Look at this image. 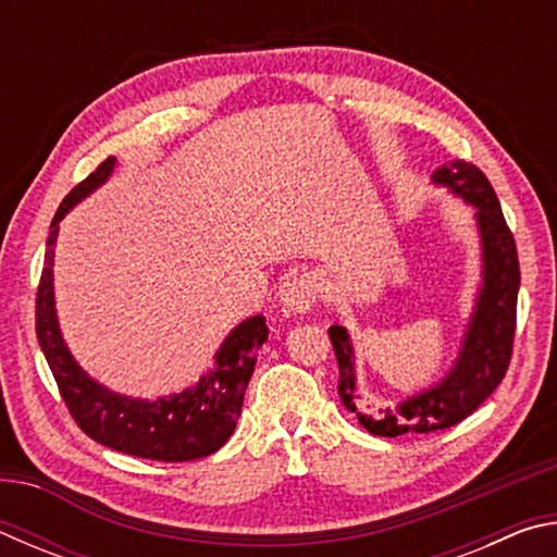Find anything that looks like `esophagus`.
Segmentation results:
<instances>
[{
  "label": "esophagus",
  "mask_w": 557,
  "mask_h": 557,
  "mask_svg": "<svg viewBox=\"0 0 557 557\" xmlns=\"http://www.w3.org/2000/svg\"><path fill=\"white\" fill-rule=\"evenodd\" d=\"M317 295H319L317 277L305 272V275H289L285 282H282L277 299L282 307L292 309V312H309V309L314 307Z\"/></svg>",
  "instance_id": "1"
}]
</instances>
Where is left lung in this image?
Instances as JSON below:
<instances>
[{
	"label": "left lung",
	"instance_id": "1",
	"mask_svg": "<svg viewBox=\"0 0 557 557\" xmlns=\"http://www.w3.org/2000/svg\"><path fill=\"white\" fill-rule=\"evenodd\" d=\"M432 184L445 186L474 209L482 245V285L451 369L442 379L393 408L373 410L358 393L356 351L346 326L329 329L338 363V398L358 422L379 437L408 432H435L457 425L496 391L511 361L516 332V299L521 287L518 252L488 178L474 164L449 162L432 174Z\"/></svg>",
	"mask_w": 557,
	"mask_h": 557
}]
</instances>
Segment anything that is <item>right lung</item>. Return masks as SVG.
Segmentation results:
<instances>
[{
  "label": "right lung",
  "instance_id": "add662e5",
  "mask_svg": "<svg viewBox=\"0 0 557 557\" xmlns=\"http://www.w3.org/2000/svg\"><path fill=\"white\" fill-rule=\"evenodd\" d=\"M117 159L108 157L86 182L65 196L51 221L46 240V260L36 292V336L59 383L61 398L78 428L100 445L132 457L157 461H191L219 451L233 435L240 418L258 351L268 338L265 317L256 314L240 322L215 351L213 369L188 388L162 398H132L106 388L81 369L63 342L53 295V248L59 223L75 203H81L115 172Z\"/></svg>",
  "mask_w": 557,
  "mask_h": 557
}]
</instances>
